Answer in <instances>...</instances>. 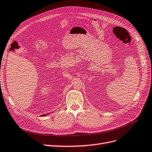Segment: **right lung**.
<instances>
[{
	"mask_svg": "<svg viewBox=\"0 0 152 152\" xmlns=\"http://www.w3.org/2000/svg\"><path fill=\"white\" fill-rule=\"evenodd\" d=\"M48 114H43V115H42L41 116L42 117H44V116H47Z\"/></svg>",
	"mask_w": 152,
	"mask_h": 152,
	"instance_id": "obj_1",
	"label": "right lung"
}]
</instances>
